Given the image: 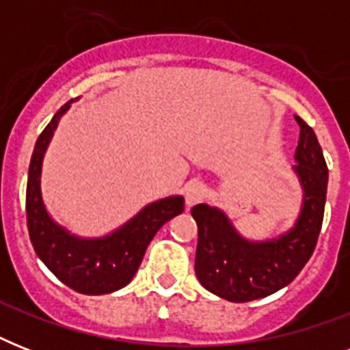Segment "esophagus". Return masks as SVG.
Here are the masks:
<instances>
[{"label": "esophagus", "instance_id": "34e87169", "mask_svg": "<svg viewBox=\"0 0 350 350\" xmlns=\"http://www.w3.org/2000/svg\"><path fill=\"white\" fill-rule=\"evenodd\" d=\"M207 194V189L203 185L202 181H191L185 187V203L187 207H194L200 202H203V198Z\"/></svg>", "mask_w": 350, "mask_h": 350}]
</instances>
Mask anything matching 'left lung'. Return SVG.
I'll use <instances>...</instances> for the list:
<instances>
[{
  "label": "left lung",
  "instance_id": "1",
  "mask_svg": "<svg viewBox=\"0 0 350 350\" xmlns=\"http://www.w3.org/2000/svg\"><path fill=\"white\" fill-rule=\"evenodd\" d=\"M299 142L294 154V174L304 191L301 211L287 232L276 238H243L218 207L200 203L192 207L198 224L194 271L203 287L234 304L271 296L298 276L314 252L325 211V158L314 131L301 118Z\"/></svg>",
  "mask_w": 350,
  "mask_h": 350
}]
</instances>
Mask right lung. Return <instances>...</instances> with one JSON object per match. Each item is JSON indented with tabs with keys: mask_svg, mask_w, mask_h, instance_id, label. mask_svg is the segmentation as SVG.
Returning a JSON list of instances; mask_svg holds the SVG:
<instances>
[{
	"mask_svg": "<svg viewBox=\"0 0 350 350\" xmlns=\"http://www.w3.org/2000/svg\"><path fill=\"white\" fill-rule=\"evenodd\" d=\"M70 105L72 100L54 114L36 142L27 181V225L36 254L49 271L76 293L98 296L131 283L150 239L169 219L183 213L185 200L169 196L148 203L120 229L100 238H81L56 224L41 196V167L57 123Z\"/></svg>",
	"mask_w": 350,
	"mask_h": 350,
	"instance_id": "1",
	"label": "right lung"
}]
</instances>
